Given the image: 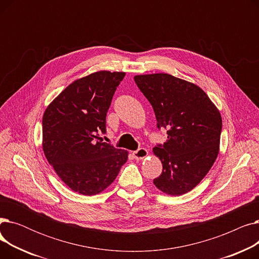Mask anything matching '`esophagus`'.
I'll list each match as a JSON object with an SVG mask.
<instances>
[{
    "instance_id": "obj_1",
    "label": "esophagus",
    "mask_w": 259,
    "mask_h": 259,
    "mask_svg": "<svg viewBox=\"0 0 259 259\" xmlns=\"http://www.w3.org/2000/svg\"><path fill=\"white\" fill-rule=\"evenodd\" d=\"M148 150L147 149H145V148H140L138 151H134L132 154H133V157L135 158V159H143V158H145V157H147L148 156Z\"/></svg>"
}]
</instances>
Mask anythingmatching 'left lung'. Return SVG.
<instances>
[{"label":"left lung","instance_id":"1","mask_svg":"<svg viewBox=\"0 0 259 259\" xmlns=\"http://www.w3.org/2000/svg\"><path fill=\"white\" fill-rule=\"evenodd\" d=\"M150 102L157 127L167 128L168 140L153 148L162 164L155 187L179 196L194 189L207 175L220 152L222 115L199 86L168 73L135 75Z\"/></svg>","mask_w":259,"mask_h":259}]
</instances>
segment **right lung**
Here are the masks:
<instances>
[{
  "label": "right lung",
  "instance_id": "add662e5",
  "mask_svg": "<svg viewBox=\"0 0 259 259\" xmlns=\"http://www.w3.org/2000/svg\"><path fill=\"white\" fill-rule=\"evenodd\" d=\"M125 72L101 70L75 79L46 108L42 147L49 164L72 191L95 195L110 186L128 151L104 143L106 115Z\"/></svg>",
  "mask_w": 259,
  "mask_h": 259
}]
</instances>
